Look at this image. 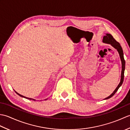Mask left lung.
I'll return each instance as SVG.
<instances>
[{
  "label": "left lung",
  "mask_w": 130,
  "mask_h": 130,
  "mask_svg": "<svg viewBox=\"0 0 130 130\" xmlns=\"http://www.w3.org/2000/svg\"><path fill=\"white\" fill-rule=\"evenodd\" d=\"M103 42L104 43L110 44V45H111L114 48L117 49V50L118 51V53H119V55H120L121 62H122V71H121L120 83H119V84L118 85L117 87L116 88V89L114 90V92H113L109 96H108L107 98H106L104 99H107L111 98L112 96H113L115 95V94L116 93L118 89H119V88L121 86V85H122L123 83V79H124V72H125V60L124 59L123 52V50L122 48V47L121 46L120 44L118 43L117 41H116V40L113 37V36L111 34H106V35L104 36L103 37Z\"/></svg>",
  "instance_id": "8db88e82"
}]
</instances>
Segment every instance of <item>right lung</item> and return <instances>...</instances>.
<instances>
[{
  "instance_id": "right-lung-1",
  "label": "right lung",
  "mask_w": 130,
  "mask_h": 130,
  "mask_svg": "<svg viewBox=\"0 0 130 130\" xmlns=\"http://www.w3.org/2000/svg\"><path fill=\"white\" fill-rule=\"evenodd\" d=\"M15 92L18 95H19V96H21V97H23V98H26V99H30V100H31V99H33V100H34V101H35V99H32V98H27V97H26V96H23V95H21L20 94H19V93H18L17 92H16L15 91Z\"/></svg>"
}]
</instances>
